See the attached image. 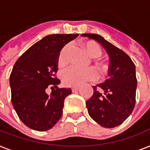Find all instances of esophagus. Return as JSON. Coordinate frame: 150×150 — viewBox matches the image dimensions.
I'll list each match as a JSON object with an SVG mask.
<instances>
[{"mask_svg":"<svg viewBox=\"0 0 150 150\" xmlns=\"http://www.w3.org/2000/svg\"><path fill=\"white\" fill-rule=\"evenodd\" d=\"M79 90V87H72L71 88V91L72 92H76L78 90Z\"/></svg>","mask_w":150,"mask_h":150,"instance_id":"esophagus-1","label":"esophagus"}]
</instances>
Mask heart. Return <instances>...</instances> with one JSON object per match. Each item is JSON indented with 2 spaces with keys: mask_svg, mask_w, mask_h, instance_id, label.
<instances>
[{
  "mask_svg": "<svg viewBox=\"0 0 150 150\" xmlns=\"http://www.w3.org/2000/svg\"><path fill=\"white\" fill-rule=\"evenodd\" d=\"M90 57L94 59V62L98 67V71L103 73L106 69V65L102 60L98 58L101 57L102 51L98 44L93 42H87L83 44ZM72 44L67 43L61 49L59 52L57 63L60 67H65L70 60V54L72 50ZM98 77V73L95 68L89 67L86 69H80L76 67H70L65 69L61 74V80L64 85L67 86H79L82 84L87 82L95 80Z\"/></svg>",
  "mask_w": 150,
  "mask_h": 150,
  "instance_id": "heart-1",
  "label": "heart"
}]
</instances>
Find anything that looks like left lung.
<instances>
[{
  "mask_svg": "<svg viewBox=\"0 0 150 150\" xmlns=\"http://www.w3.org/2000/svg\"><path fill=\"white\" fill-rule=\"evenodd\" d=\"M82 36L95 40L101 45L110 60L108 72L109 79L93 86V96L86 102L88 113L104 127H117L127 119L135 105V65L126 52L100 35L83 34Z\"/></svg>",
  "mask_w": 150,
  "mask_h": 150,
  "instance_id": "left-lung-1",
  "label": "left lung"
}]
</instances>
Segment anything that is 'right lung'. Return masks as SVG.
<instances>
[{"instance_id":"add662e5","label":"right lung","mask_w":150,"mask_h":150,"mask_svg":"<svg viewBox=\"0 0 150 150\" xmlns=\"http://www.w3.org/2000/svg\"><path fill=\"white\" fill-rule=\"evenodd\" d=\"M78 35H47L15 64L10 75L11 103L20 120L30 128L47 131L60 120L64 99L71 90L57 86L60 83L56 76L57 58L61 49ZM48 86L54 89L50 96L45 92Z\"/></svg>"}]
</instances>
